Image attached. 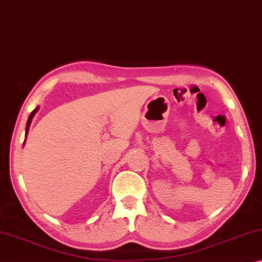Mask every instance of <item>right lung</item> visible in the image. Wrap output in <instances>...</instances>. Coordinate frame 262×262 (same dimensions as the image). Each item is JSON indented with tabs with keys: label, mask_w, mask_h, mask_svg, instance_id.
Wrapping results in <instances>:
<instances>
[{
	"label": "right lung",
	"mask_w": 262,
	"mask_h": 262,
	"mask_svg": "<svg viewBox=\"0 0 262 262\" xmlns=\"http://www.w3.org/2000/svg\"><path fill=\"white\" fill-rule=\"evenodd\" d=\"M38 110H39V107H36L33 112L31 113V115L29 116V119H27V123H26V128H25V140H26V137H27V134H29V130H30V125H31V122H32V119H33V117H34V115L38 113ZM24 144H25V141H24Z\"/></svg>",
	"instance_id": "1"
}]
</instances>
